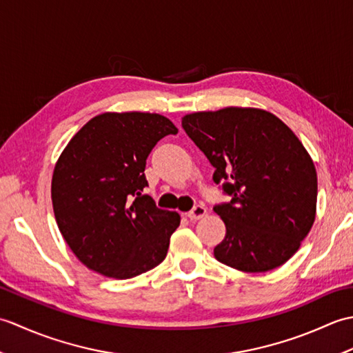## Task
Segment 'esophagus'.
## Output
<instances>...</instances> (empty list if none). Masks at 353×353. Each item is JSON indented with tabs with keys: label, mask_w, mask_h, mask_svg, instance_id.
I'll list each match as a JSON object with an SVG mask.
<instances>
[{
	"label": "esophagus",
	"mask_w": 353,
	"mask_h": 353,
	"mask_svg": "<svg viewBox=\"0 0 353 353\" xmlns=\"http://www.w3.org/2000/svg\"><path fill=\"white\" fill-rule=\"evenodd\" d=\"M186 215H188L190 220H200L206 215V208L201 206V205H197V206H194Z\"/></svg>",
	"instance_id": "esophagus-1"
}]
</instances>
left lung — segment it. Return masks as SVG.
<instances>
[{
	"mask_svg": "<svg viewBox=\"0 0 353 353\" xmlns=\"http://www.w3.org/2000/svg\"><path fill=\"white\" fill-rule=\"evenodd\" d=\"M182 127L230 197L214 206L226 224L215 258L247 273L285 264L316 219L317 172L302 142L261 109L197 112L183 117Z\"/></svg>",
	"mask_w": 353,
	"mask_h": 353,
	"instance_id": "1",
	"label": "left lung"
}]
</instances>
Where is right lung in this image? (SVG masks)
<instances>
[{"instance_id":"obj_1","label":"right lung","mask_w":353,"mask_h":353,"mask_svg":"<svg viewBox=\"0 0 353 353\" xmlns=\"http://www.w3.org/2000/svg\"><path fill=\"white\" fill-rule=\"evenodd\" d=\"M176 133L157 114H101L63 150L52 174V209L66 244L88 268L130 279L167 256L181 216L142 191L148 154Z\"/></svg>"}]
</instances>
